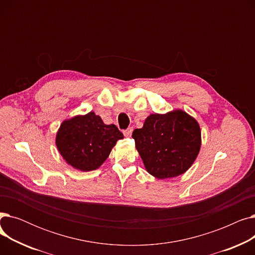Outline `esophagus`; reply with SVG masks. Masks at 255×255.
Here are the masks:
<instances>
[{"label":"esophagus","mask_w":255,"mask_h":255,"mask_svg":"<svg viewBox=\"0 0 255 255\" xmlns=\"http://www.w3.org/2000/svg\"><path fill=\"white\" fill-rule=\"evenodd\" d=\"M132 131H133V129H132V128H128V129L124 130V131H123V133H124V135H125V136L129 137V136H131V134H132Z\"/></svg>","instance_id":"1"}]
</instances>
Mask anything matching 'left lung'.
Returning <instances> with one entry per match:
<instances>
[{
  "label": "left lung",
  "instance_id": "obj_1",
  "mask_svg": "<svg viewBox=\"0 0 255 255\" xmlns=\"http://www.w3.org/2000/svg\"><path fill=\"white\" fill-rule=\"evenodd\" d=\"M132 137L146 171L157 179L175 178L190 168L202 141L196 120L181 110L150 115Z\"/></svg>",
  "mask_w": 255,
  "mask_h": 255
}]
</instances>
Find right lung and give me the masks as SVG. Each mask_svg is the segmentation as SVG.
<instances>
[{"instance_id": "right-lung-1", "label": "right lung", "mask_w": 255, "mask_h": 255, "mask_svg": "<svg viewBox=\"0 0 255 255\" xmlns=\"http://www.w3.org/2000/svg\"><path fill=\"white\" fill-rule=\"evenodd\" d=\"M123 133L116 125H105L95 113L65 120L57 133L56 144L65 161L72 167L90 171L97 169L110 156Z\"/></svg>"}]
</instances>
